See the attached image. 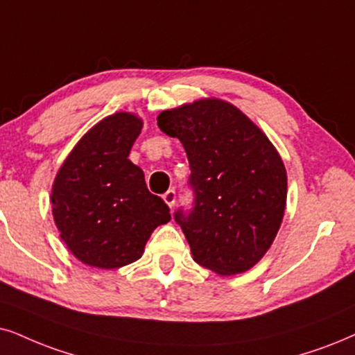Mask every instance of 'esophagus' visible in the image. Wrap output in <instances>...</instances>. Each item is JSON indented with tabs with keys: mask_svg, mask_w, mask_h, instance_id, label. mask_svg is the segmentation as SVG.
<instances>
[{
	"mask_svg": "<svg viewBox=\"0 0 355 355\" xmlns=\"http://www.w3.org/2000/svg\"><path fill=\"white\" fill-rule=\"evenodd\" d=\"M164 201L167 203L170 208H173L175 206V200H177V193H175V190H168L167 193H164Z\"/></svg>",
	"mask_w": 355,
	"mask_h": 355,
	"instance_id": "esophagus-1",
	"label": "esophagus"
}]
</instances>
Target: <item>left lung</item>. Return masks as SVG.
Listing matches in <instances>:
<instances>
[{
  "label": "left lung",
  "mask_w": 355,
  "mask_h": 355,
  "mask_svg": "<svg viewBox=\"0 0 355 355\" xmlns=\"http://www.w3.org/2000/svg\"><path fill=\"white\" fill-rule=\"evenodd\" d=\"M190 162L195 206L178 209L193 260L236 275L266 255L284 219L286 170L268 137L231 103L206 98L157 118Z\"/></svg>",
  "instance_id": "left-lung-1"
}]
</instances>
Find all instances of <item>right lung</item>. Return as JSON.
Returning a JSON list of instances; mask_svg holds the SVG:
<instances>
[{"mask_svg":"<svg viewBox=\"0 0 355 355\" xmlns=\"http://www.w3.org/2000/svg\"><path fill=\"white\" fill-rule=\"evenodd\" d=\"M142 129L132 113H114L73 147L52 185V214L62 241L80 262L119 268L136 262L170 209L147 190L144 172L128 159Z\"/></svg>","mask_w":355,"mask_h":355,"instance_id":"add662e5","label":"right lung"}]
</instances>
